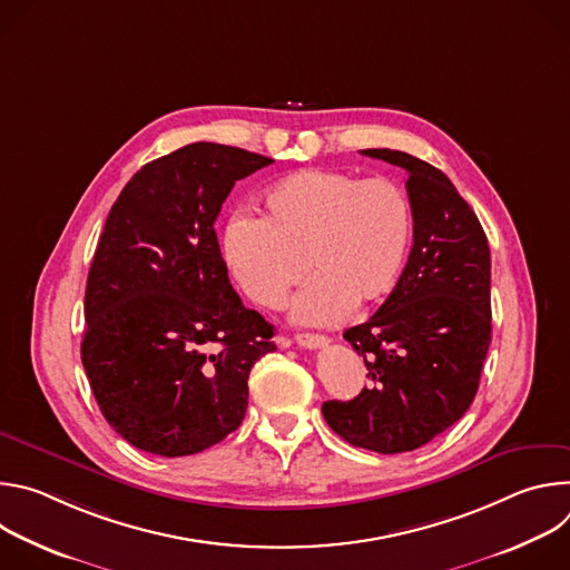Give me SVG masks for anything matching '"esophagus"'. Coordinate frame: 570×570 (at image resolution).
<instances>
[{
	"instance_id": "34e87169",
	"label": "esophagus",
	"mask_w": 570,
	"mask_h": 570,
	"mask_svg": "<svg viewBox=\"0 0 570 570\" xmlns=\"http://www.w3.org/2000/svg\"><path fill=\"white\" fill-rule=\"evenodd\" d=\"M295 343L304 350H320V347L330 345V338L322 336V334H297Z\"/></svg>"
}]
</instances>
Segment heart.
<instances>
[{
  "label": "heart",
  "instance_id": "heart-1",
  "mask_svg": "<svg viewBox=\"0 0 570 570\" xmlns=\"http://www.w3.org/2000/svg\"><path fill=\"white\" fill-rule=\"evenodd\" d=\"M413 232L411 198L394 180L302 169L266 191L264 218L234 214L225 223L220 253L238 288L266 308L282 306L308 268L293 317L330 324L394 291Z\"/></svg>",
  "mask_w": 570,
  "mask_h": 570
}]
</instances>
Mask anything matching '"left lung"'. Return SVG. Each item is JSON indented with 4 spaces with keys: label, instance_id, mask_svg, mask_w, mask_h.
<instances>
[{
    "label": "left lung",
    "instance_id": "left-lung-1",
    "mask_svg": "<svg viewBox=\"0 0 570 570\" xmlns=\"http://www.w3.org/2000/svg\"><path fill=\"white\" fill-rule=\"evenodd\" d=\"M361 153L409 171L413 250L379 311L345 332L372 385L352 401H324L322 415L354 446L403 453L455 424L478 392L492 343L490 243L469 203L429 161L390 148Z\"/></svg>",
    "mask_w": 570,
    "mask_h": 570
}]
</instances>
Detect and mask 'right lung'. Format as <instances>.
Instances as JSON below:
<instances>
[{
	"instance_id": "obj_1",
	"label": "right lung",
	"mask_w": 570,
	"mask_h": 570,
	"mask_svg": "<svg viewBox=\"0 0 570 570\" xmlns=\"http://www.w3.org/2000/svg\"><path fill=\"white\" fill-rule=\"evenodd\" d=\"M271 157L196 141L144 165L104 225L80 361L106 422L161 458L200 453L246 417L275 330L229 284L214 223Z\"/></svg>"
}]
</instances>
